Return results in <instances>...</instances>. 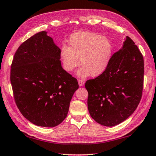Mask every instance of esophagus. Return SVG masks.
Here are the masks:
<instances>
[{
	"label": "esophagus",
	"mask_w": 156,
	"mask_h": 156,
	"mask_svg": "<svg viewBox=\"0 0 156 156\" xmlns=\"http://www.w3.org/2000/svg\"><path fill=\"white\" fill-rule=\"evenodd\" d=\"M78 83H79V86H83L85 83V81L83 80V79H79Z\"/></svg>",
	"instance_id": "1"
}]
</instances>
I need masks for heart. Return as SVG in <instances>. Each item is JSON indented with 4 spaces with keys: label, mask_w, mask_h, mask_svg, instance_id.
<instances>
[{
    "label": "heart",
    "mask_w": 156,
    "mask_h": 156,
    "mask_svg": "<svg viewBox=\"0 0 156 156\" xmlns=\"http://www.w3.org/2000/svg\"><path fill=\"white\" fill-rule=\"evenodd\" d=\"M113 55L110 40L95 32H79L71 35L69 47L61 48L60 57L65 70L71 72L82 66L77 75L80 77L101 75L109 64Z\"/></svg>",
    "instance_id": "1"
}]
</instances>
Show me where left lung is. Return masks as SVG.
<instances>
[{
  "instance_id": "1",
  "label": "left lung",
  "mask_w": 156,
  "mask_h": 156,
  "mask_svg": "<svg viewBox=\"0 0 156 156\" xmlns=\"http://www.w3.org/2000/svg\"><path fill=\"white\" fill-rule=\"evenodd\" d=\"M143 79V55L127 37L123 48L112 55L107 69L86 82L91 117L105 126H114L124 122L139 104Z\"/></svg>"
}]
</instances>
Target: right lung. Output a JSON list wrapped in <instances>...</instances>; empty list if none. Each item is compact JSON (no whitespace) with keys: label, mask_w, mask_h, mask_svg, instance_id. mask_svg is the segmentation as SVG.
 <instances>
[{"label":"right lung","mask_w":156,"mask_h":156,"mask_svg":"<svg viewBox=\"0 0 156 156\" xmlns=\"http://www.w3.org/2000/svg\"><path fill=\"white\" fill-rule=\"evenodd\" d=\"M60 49L45 31L22 43L15 53L10 80L14 100L32 124L52 128L66 118L77 79L61 65Z\"/></svg>","instance_id":"obj_1"}]
</instances>
